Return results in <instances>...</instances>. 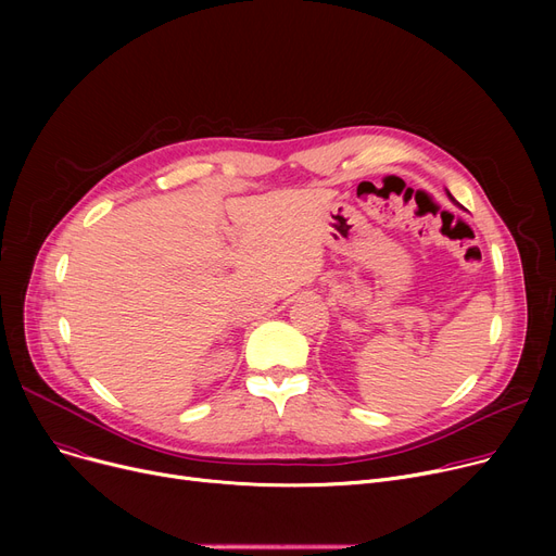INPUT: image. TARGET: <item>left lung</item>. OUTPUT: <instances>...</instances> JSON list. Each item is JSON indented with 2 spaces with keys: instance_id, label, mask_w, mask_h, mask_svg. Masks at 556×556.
<instances>
[{
  "instance_id": "left-lung-1",
  "label": "left lung",
  "mask_w": 556,
  "mask_h": 556,
  "mask_svg": "<svg viewBox=\"0 0 556 556\" xmlns=\"http://www.w3.org/2000/svg\"><path fill=\"white\" fill-rule=\"evenodd\" d=\"M448 195H451V193H448Z\"/></svg>"
}]
</instances>
